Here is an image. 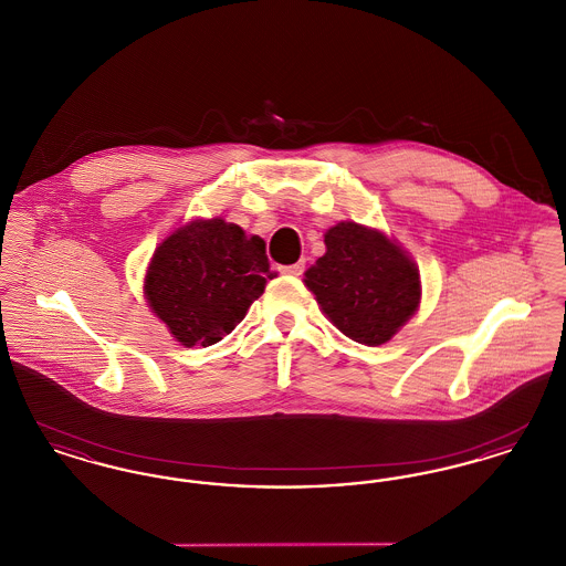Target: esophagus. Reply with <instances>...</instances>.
<instances>
[{"mask_svg":"<svg viewBox=\"0 0 566 566\" xmlns=\"http://www.w3.org/2000/svg\"><path fill=\"white\" fill-rule=\"evenodd\" d=\"M280 271L289 273V275H301L305 271V261H298L295 265H284V268H280Z\"/></svg>","mask_w":566,"mask_h":566,"instance_id":"34e87169","label":"esophagus"}]
</instances>
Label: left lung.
I'll list each match as a JSON object with an SVG mask.
<instances>
[{
	"mask_svg": "<svg viewBox=\"0 0 566 566\" xmlns=\"http://www.w3.org/2000/svg\"><path fill=\"white\" fill-rule=\"evenodd\" d=\"M326 252L305 284L346 337L365 346L386 344L420 303L413 261L379 231L339 222L324 235Z\"/></svg>",
	"mask_w": 566,
	"mask_h": 566,
	"instance_id": "obj_1",
	"label": "left lung"
}]
</instances>
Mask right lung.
Listing matches in <instances>:
<instances>
[{
    "label": "right lung",
    "instance_id": "1",
    "mask_svg": "<svg viewBox=\"0 0 566 566\" xmlns=\"http://www.w3.org/2000/svg\"><path fill=\"white\" fill-rule=\"evenodd\" d=\"M271 277L265 242L212 218L192 220L157 248L144 291L182 346L206 348L238 326Z\"/></svg>",
    "mask_w": 566,
    "mask_h": 566
}]
</instances>
